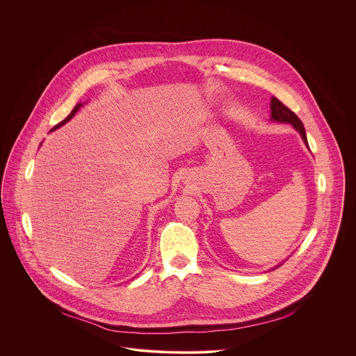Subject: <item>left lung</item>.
<instances>
[{"label":"left lung","mask_w":356,"mask_h":356,"mask_svg":"<svg viewBox=\"0 0 356 356\" xmlns=\"http://www.w3.org/2000/svg\"><path fill=\"white\" fill-rule=\"evenodd\" d=\"M270 111H271V116L270 119L273 122H277V123H289L293 126V129L302 136L303 141H305V147H308V143H307V136H305V126L302 123V120L296 116L295 112H292L288 106H285L282 102H280L278 99L275 97H271V104H270ZM281 266V264H280ZM278 267V266H277Z\"/></svg>","instance_id":"8db88e82"}]
</instances>
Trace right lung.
Instances as JSON below:
<instances>
[{
	"label": "right lung",
	"mask_w": 356,
	"mask_h": 356,
	"mask_svg": "<svg viewBox=\"0 0 356 356\" xmlns=\"http://www.w3.org/2000/svg\"><path fill=\"white\" fill-rule=\"evenodd\" d=\"M82 105H83V104H82V102H79V104H76V105H75V106H74V109H72V111H71V113H70V115H68V116H67V118H65V119H64V120H63V122H60V123H58V124H56V126H54V127H53V129H51V131H53V130H57V129H58V127H61V126H64V124H65V123H67V122H68V120H71V119H72V116H74V115H75V113H76V112H78V111H79V108H81V106H82Z\"/></svg>",
	"instance_id": "1"
}]
</instances>
